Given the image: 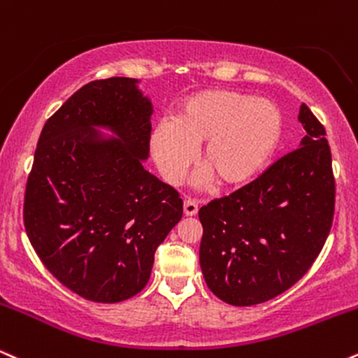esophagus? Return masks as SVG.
Segmentation results:
<instances>
[{
	"instance_id": "esophagus-1",
	"label": "esophagus",
	"mask_w": 358,
	"mask_h": 358,
	"mask_svg": "<svg viewBox=\"0 0 358 358\" xmlns=\"http://www.w3.org/2000/svg\"><path fill=\"white\" fill-rule=\"evenodd\" d=\"M197 203L194 199H186L184 201V214L186 216H196L197 214Z\"/></svg>"
}]
</instances>
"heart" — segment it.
<instances>
[{
  "instance_id": "heart-1",
  "label": "heart",
  "mask_w": 358,
  "mask_h": 358,
  "mask_svg": "<svg viewBox=\"0 0 358 358\" xmlns=\"http://www.w3.org/2000/svg\"><path fill=\"white\" fill-rule=\"evenodd\" d=\"M283 117L270 100L233 90L191 95L174 120H162L150 138L154 161L162 179L179 184L201 149L206 167L199 182L211 178L217 186L236 189L262 174L278 149Z\"/></svg>"
}]
</instances>
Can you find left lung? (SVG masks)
Returning a JSON list of instances; mask_svg holds the SVG:
<instances>
[{"label":"left lung","instance_id":"obj_1","mask_svg":"<svg viewBox=\"0 0 358 358\" xmlns=\"http://www.w3.org/2000/svg\"><path fill=\"white\" fill-rule=\"evenodd\" d=\"M300 147L233 194L199 209L208 287L234 306L263 303L310 270L329 238L335 179L325 127L301 103Z\"/></svg>","mask_w":358,"mask_h":358}]
</instances>
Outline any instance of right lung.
Segmentation results:
<instances>
[{"mask_svg":"<svg viewBox=\"0 0 358 358\" xmlns=\"http://www.w3.org/2000/svg\"><path fill=\"white\" fill-rule=\"evenodd\" d=\"M137 83L112 77L75 92L46 120L24 192V229L38 258L99 303L145 287L155 250L182 217L179 192L142 166L152 103Z\"/></svg>","mask_w":358,"mask_h":358,"instance_id":"1","label":"right lung"}]
</instances>
